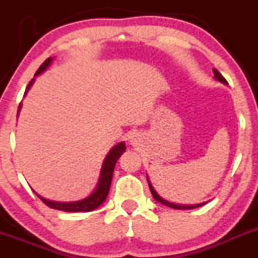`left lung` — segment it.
I'll use <instances>...</instances> for the list:
<instances>
[{
    "label": "left lung",
    "mask_w": 258,
    "mask_h": 258,
    "mask_svg": "<svg viewBox=\"0 0 258 258\" xmlns=\"http://www.w3.org/2000/svg\"><path fill=\"white\" fill-rule=\"evenodd\" d=\"M213 74H215V77H216V79H217L218 81H221V82H223V83H227V81H226L225 77H223L222 75H221L220 72H218L217 70H216V69H213ZM147 181H148V179H147ZM148 186H150L151 194H152L153 199H155L156 201L161 202V204H162V205H166V206H167V207H171V209H175V210H192V209H196V207L204 206V205H205V204H200V205H194V206H182V205H175V204H171V202L166 201V200H163L162 197L158 196L157 192H156L155 189H153L152 184L150 183V181H148Z\"/></svg>",
    "instance_id": "left-lung-1"
}]
</instances>
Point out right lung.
<instances>
[{"instance_id": "right-lung-1", "label": "right lung", "mask_w": 258, "mask_h": 258, "mask_svg": "<svg viewBox=\"0 0 258 258\" xmlns=\"http://www.w3.org/2000/svg\"><path fill=\"white\" fill-rule=\"evenodd\" d=\"M51 63V57L46 59L42 64L40 66V69L37 70L36 72V76L38 74H41L42 71H45L46 67ZM33 80L31 81L30 85L27 86V90L30 88V86L32 85ZM21 107V103H20ZM18 107V110H20ZM126 151V145L123 142L118 144L117 146H114L112 150L110 151L108 156L106 157L105 162H103L102 166V171H101V177H100V182H98V186L96 188V191L91 195L90 197L87 199L82 200V201L79 202H72V204H61V202H52L48 201V200L43 199V197L38 196V199H41V201L43 202L45 205H47L48 207L53 210H59V211H66V212H88V211H93L97 209L101 204L106 200L107 197L108 191H110V186H111V181H112V175H113V170H114V165H116L117 160L119 158V156Z\"/></svg>"}]
</instances>
